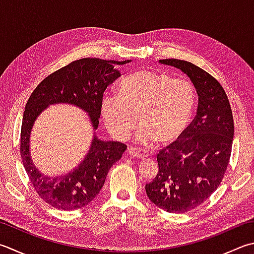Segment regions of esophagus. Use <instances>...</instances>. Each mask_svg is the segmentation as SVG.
I'll return each mask as SVG.
<instances>
[{"instance_id":"obj_1","label":"esophagus","mask_w":254,"mask_h":254,"mask_svg":"<svg viewBox=\"0 0 254 254\" xmlns=\"http://www.w3.org/2000/svg\"><path fill=\"white\" fill-rule=\"evenodd\" d=\"M128 154L130 156L143 159V158H146L148 156V151H142V150L137 149V148H130V149H128Z\"/></svg>"}]
</instances>
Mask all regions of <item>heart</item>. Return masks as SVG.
Listing matches in <instances>:
<instances>
[{
    "instance_id": "b5f03b06",
    "label": "heart",
    "mask_w": 254,
    "mask_h": 254,
    "mask_svg": "<svg viewBox=\"0 0 254 254\" xmlns=\"http://www.w3.org/2000/svg\"><path fill=\"white\" fill-rule=\"evenodd\" d=\"M194 105L195 93L188 80L143 69L121 80L118 96L103 98L102 113L108 130L119 140L127 139L139 123L136 140L148 145L155 139L169 142L183 135Z\"/></svg>"
}]
</instances>
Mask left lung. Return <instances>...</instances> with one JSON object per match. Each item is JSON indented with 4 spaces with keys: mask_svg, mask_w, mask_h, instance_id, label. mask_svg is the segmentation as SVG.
Masks as SVG:
<instances>
[{
    "mask_svg": "<svg viewBox=\"0 0 254 254\" xmlns=\"http://www.w3.org/2000/svg\"><path fill=\"white\" fill-rule=\"evenodd\" d=\"M159 63L188 76L197 90L198 109L179 139L157 155L159 170L146 192L160 209L184 213L203 203L221 184L231 156L233 116L222 86L207 71L176 59Z\"/></svg>",
    "mask_w": 254,
    "mask_h": 254,
    "instance_id": "left-lung-1",
    "label": "left lung"
}]
</instances>
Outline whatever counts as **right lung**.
I'll list each match as a JSON object with an SVG mask.
<instances>
[{
	"mask_svg": "<svg viewBox=\"0 0 254 254\" xmlns=\"http://www.w3.org/2000/svg\"><path fill=\"white\" fill-rule=\"evenodd\" d=\"M129 62L89 57L74 61L43 79L28 98L22 121L20 152L31 184L52 207L68 211L92 202L103 188L109 169L121 159L127 146L118 141L100 140L94 133L88 154L78 167L66 175L45 176L38 171L30 155V137L36 118L50 105L70 104L88 114L96 130L104 92L122 76L114 65Z\"/></svg>",
	"mask_w": 254,
	"mask_h": 254,
	"instance_id": "1",
	"label": "right lung"
}]
</instances>
